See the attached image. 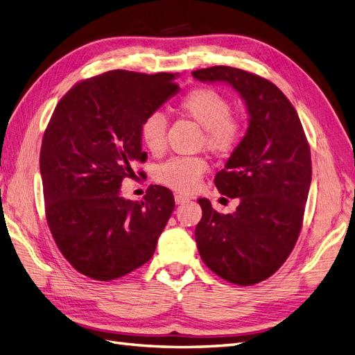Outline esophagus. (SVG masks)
Segmentation results:
<instances>
[{
    "instance_id": "esophagus-1",
    "label": "esophagus",
    "mask_w": 355,
    "mask_h": 355,
    "mask_svg": "<svg viewBox=\"0 0 355 355\" xmlns=\"http://www.w3.org/2000/svg\"><path fill=\"white\" fill-rule=\"evenodd\" d=\"M175 201H176V204H184V202H187V201H188V197H185V196H180V194H176V196H175Z\"/></svg>"
}]
</instances>
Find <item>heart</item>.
<instances>
[{"label": "heart", "mask_w": 355, "mask_h": 355, "mask_svg": "<svg viewBox=\"0 0 355 355\" xmlns=\"http://www.w3.org/2000/svg\"><path fill=\"white\" fill-rule=\"evenodd\" d=\"M179 111L200 124L202 142L211 153L228 155L241 142L243 128L232 116V105L222 93L209 87L188 92L179 102ZM167 120L161 112L148 114L139 125L142 144L151 153L163 151ZM207 161L201 157H175L157 168V180L178 192H191L198 187Z\"/></svg>", "instance_id": "b5f03b06"}]
</instances>
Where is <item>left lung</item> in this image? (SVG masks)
<instances>
[{
	"label": "left lung",
	"mask_w": 355,
	"mask_h": 355,
	"mask_svg": "<svg viewBox=\"0 0 355 355\" xmlns=\"http://www.w3.org/2000/svg\"><path fill=\"white\" fill-rule=\"evenodd\" d=\"M192 77L230 84L249 112L244 137L214 178L220 194L240 198V204L234 213L220 214L207 198L198 200V252L223 280L261 283L286 262L302 228L313 173L304 127L284 93L259 75L211 67Z\"/></svg>",
	"instance_id": "8db88e82"
}]
</instances>
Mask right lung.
Returning a JSON list of instances; mask_svg holds the SVG:
<instances>
[{
	"label": "right lung",
	"mask_w": 355,
	"mask_h": 355,
	"mask_svg": "<svg viewBox=\"0 0 355 355\" xmlns=\"http://www.w3.org/2000/svg\"><path fill=\"white\" fill-rule=\"evenodd\" d=\"M176 77L108 71L75 84L50 118L40 155L47 223L65 259L93 280L151 259L175 209L170 189L151 185L132 201L121 182L146 159L139 125L178 93Z\"/></svg>",
	"instance_id": "add662e5"
}]
</instances>
